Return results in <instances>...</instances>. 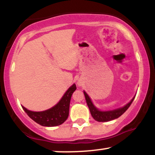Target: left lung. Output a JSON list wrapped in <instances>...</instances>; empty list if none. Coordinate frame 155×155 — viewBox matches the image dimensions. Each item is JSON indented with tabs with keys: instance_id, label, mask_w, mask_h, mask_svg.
Segmentation results:
<instances>
[{
	"instance_id": "8db88e82",
	"label": "left lung",
	"mask_w": 155,
	"mask_h": 155,
	"mask_svg": "<svg viewBox=\"0 0 155 155\" xmlns=\"http://www.w3.org/2000/svg\"><path fill=\"white\" fill-rule=\"evenodd\" d=\"M84 94L85 99H86L87 104L89 108H90V113H91L92 117H93V119L97 122H108V121H111L115 119L120 117L121 115H122L127 110V108L130 107L132 102L134 100L135 97H133L132 100L130 101V102L128 103L127 105L124 106V107L118 108V109L113 110V111H99L97 108L95 107L93 104H92L91 100H90V97H89L87 94L85 92H84Z\"/></svg>"
}]
</instances>
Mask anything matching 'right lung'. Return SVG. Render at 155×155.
<instances>
[{
	"label": "right lung",
	"mask_w": 155,
	"mask_h": 155,
	"mask_svg": "<svg viewBox=\"0 0 155 155\" xmlns=\"http://www.w3.org/2000/svg\"><path fill=\"white\" fill-rule=\"evenodd\" d=\"M76 87L75 84L72 85L66 92L64 94L61 100L54 107L44 111H31L28 110L24 106L22 108L26 112L28 117H30L36 123L45 127H54L63 124L67 120L69 114V106L71 95L75 90Z\"/></svg>",
	"instance_id": "right-lung-1"
}]
</instances>
